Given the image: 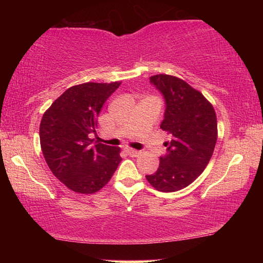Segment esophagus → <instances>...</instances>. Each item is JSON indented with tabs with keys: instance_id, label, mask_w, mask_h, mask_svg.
<instances>
[{
	"instance_id": "1",
	"label": "esophagus",
	"mask_w": 263,
	"mask_h": 263,
	"mask_svg": "<svg viewBox=\"0 0 263 263\" xmlns=\"http://www.w3.org/2000/svg\"><path fill=\"white\" fill-rule=\"evenodd\" d=\"M125 152H127L130 157H139L140 154H141L140 151H136V149H133V148H127V149H125Z\"/></svg>"
}]
</instances>
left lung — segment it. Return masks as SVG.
Segmentation results:
<instances>
[{"mask_svg":"<svg viewBox=\"0 0 263 263\" xmlns=\"http://www.w3.org/2000/svg\"><path fill=\"white\" fill-rule=\"evenodd\" d=\"M149 80L165 98L160 128L171 140L159 168L146 176L149 184L163 193L181 190L195 181L210 163L218 139L214 107L188 82L174 75L157 74Z\"/></svg>","mask_w":263,"mask_h":263,"instance_id":"obj_1","label":"left lung"}]
</instances>
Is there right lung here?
I'll return each instance as SVG.
<instances>
[{
  "label": "right lung",
  "instance_id": "obj_1",
  "mask_svg": "<svg viewBox=\"0 0 263 263\" xmlns=\"http://www.w3.org/2000/svg\"><path fill=\"white\" fill-rule=\"evenodd\" d=\"M121 81L85 82L69 87L45 111L39 127L43 156L55 177L80 194L107 184L122 158L120 147L96 142L98 115Z\"/></svg>",
  "mask_w": 263,
  "mask_h": 263
}]
</instances>
